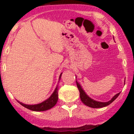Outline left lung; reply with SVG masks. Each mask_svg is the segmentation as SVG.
Listing matches in <instances>:
<instances>
[{
	"instance_id": "8db88e82",
	"label": "left lung",
	"mask_w": 134,
	"mask_h": 134,
	"mask_svg": "<svg viewBox=\"0 0 134 134\" xmlns=\"http://www.w3.org/2000/svg\"><path fill=\"white\" fill-rule=\"evenodd\" d=\"M76 85H77V87L79 88V92H80V100H82V102L85 105L88 106V107H92V108H102V107H106L107 105H110L113 101H114L120 94V93L116 94L115 95L113 96V98L111 100L107 101V102H100V101H97V100H95L89 97L86 94V93H85V91H84L80 83L78 82L77 80H76Z\"/></svg>"
}]
</instances>
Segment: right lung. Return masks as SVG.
<instances>
[{"instance_id":"add662e5","label":"right lung","mask_w":134,"mask_h":134,"mask_svg":"<svg viewBox=\"0 0 134 134\" xmlns=\"http://www.w3.org/2000/svg\"><path fill=\"white\" fill-rule=\"evenodd\" d=\"M62 74V73L60 74L59 80H60V79H61ZM58 100V86L57 85L56 88H55V90H54L52 94H51L50 97L48 99H46L44 101L40 103L36 104V105H27V104H24L23 103L20 102L19 100H17V101L22 106L29 110L34 111H43L52 109L53 107H54L55 104L57 103Z\"/></svg>"}]
</instances>
